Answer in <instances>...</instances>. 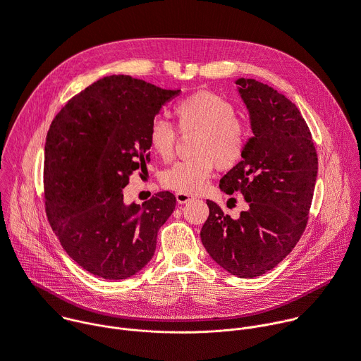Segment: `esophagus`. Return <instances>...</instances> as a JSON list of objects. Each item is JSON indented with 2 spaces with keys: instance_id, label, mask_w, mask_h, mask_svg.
<instances>
[{
  "instance_id": "34e87169",
  "label": "esophagus",
  "mask_w": 361,
  "mask_h": 361,
  "mask_svg": "<svg viewBox=\"0 0 361 361\" xmlns=\"http://www.w3.org/2000/svg\"><path fill=\"white\" fill-rule=\"evenodd\" d=\"M175 196H176V202H178L179 204H185V203H188V202H190V200L193 199L190 195H188V193H180V192H178Z\"/></svg>"
}]
</instances>
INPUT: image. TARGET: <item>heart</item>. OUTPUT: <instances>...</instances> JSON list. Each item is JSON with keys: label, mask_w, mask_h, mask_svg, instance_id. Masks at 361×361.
I'll use <instances>...</instances> for the list:
<instances>
[{"label": "heart", "mask_w": 361, "mask_h": 361, "mask_svg": "<svg viewBox=\"0 0 361 361\" xmlns=\"http://www.w3.org/2000/svg\"><path fill=\"white\" fill-rule=\"evenodd\" d=\"M178 127L182 134L196 133L192 142L195 157L179 161L161 176L165 188L195 195L212 176L216 165L220 169L235 166L245 151L247 131L237 118L235 107L224 97L209 92H197L175 107ZM149 145L157 155L168 161L175 154L176 130L165 120H155L149 127Z\"/></svg>", "instance_id": "obj_1"}]
</instances>
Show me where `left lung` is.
<instances>
[{
  "label": "left lung",
  "mask_w": 361,
  "mask_h": 361,
  "mask_svg": "<svg viewBox=\"0 0 361 361\" xmlns=\"http://www.w3.org/2000/svg\"><path fill=\"white\" fill-rule=\"evenodd\" d=\"M252 137L243 161L220 179V189L240 192L248 204L231 219L212 200L200 238L209 255L240 278L276 267L305 231L317 176V154L307 124L283 94L254 79L235 80Z\"/></svg>",
  "instance_id": "obj_1"
}]
</instances>
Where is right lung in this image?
<instances>
[{"label": "right lung", "instance_id": "right-lung-1", "mask_svg": "<svg viewBox=\"0 0 361 361\" xmlns=\"http://www.w3.org/2000/svg\"><path fill=\"white\" fill-rule=\"evenodd\" d=\"M180 90L124 75L103 78L58 113L45 142V206L63 250L104 279H126L154 257L176 197L124 203L123 189L149 161V127Z\"/></svg>", "mask_w": 361, "mask_h": 361}]
</instances>
